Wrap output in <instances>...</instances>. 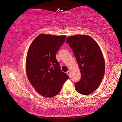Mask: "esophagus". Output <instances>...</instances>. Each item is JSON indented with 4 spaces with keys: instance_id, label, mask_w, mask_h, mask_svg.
I'll list each match as a JSON object with an SVG mask.
<instances>
[{
    "instance_id": "esophagus-1",
    "label": "esophagus",
    "mask_w": 122,
    "mask_h": 122,
    "mask_svg": "<svg viewBox=\"0 0 122 122\" xmlns=\"http://www.w3.org/2000/svg\"><path fill=\"white\" fill-rule=\"evenodd\" d=\"M66 73H67V75L69 76H70V74H71L70 73V71H67Z\"/></svg>"
}]
</instances>
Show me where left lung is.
Instances as JSON below:
<instances>
[{"mask_svg":"<svg viewBox=\"0 0 122 122\" xmlns=\"http://www.w3.org/2000/svg\"><path fill=\"white\" fill-rule=\"evenodd\" d=\"M66 42L72 48L79 65L81 79L75 84L78 93L89 95L100 85L105 72V62L100 47L86 35L71 36Z\"/></svg>","mask_w":122,"mask_h":122,"instance_id":"8db88e82","label":"left lung"}]
</instances>
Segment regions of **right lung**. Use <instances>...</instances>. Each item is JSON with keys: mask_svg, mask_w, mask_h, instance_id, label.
Instances as JSON below:
<instances>
[{"mask_svg": "<svg viewBox=\"0 0 122 122\" xmlns=\"http://www.w3.org/2000/svg\"><path fill=\"white\" fill-rule=\"evenodd\" d=\"M66 39L65 36L40 34L30 45L26 57L27 77L38 93L51 97L58 94L69 79L62 72L56 53Z\"/></svg>", "mask_w": 122, "mask_h": 122, "instance_id": "1", "label": "right lung"}]
</instances>
